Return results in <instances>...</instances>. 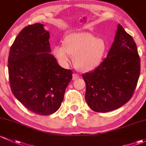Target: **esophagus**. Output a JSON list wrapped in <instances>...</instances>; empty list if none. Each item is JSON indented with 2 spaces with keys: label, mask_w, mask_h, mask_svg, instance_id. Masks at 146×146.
<instances>
[{
  "label": "esophagus",
  "mask_w": 146,
  "mask_h": 146,
  "mask_svg": "<svg viewBox=\"0 0 146 146\" xmlns=\"http://www.w3.org/2000/svg\"><path fill=\"white\" fill-rule=\"evenodd\" d=\"M79 77V76L78 74H72V79H73V80L77 79Z\"/></svg>",
  "instance_id": "obj_1"
}]
</instances>
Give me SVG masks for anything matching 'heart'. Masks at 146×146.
Returning a JSON list of instances; mask_svg holds the SVG:
<instances>
[{"label":"heart","mask_w":146,"mask_h":146,"mask_svg":"<svg viewBox=\"0 0 146 146\" xmlns=\"http://www.w3.org/2000/svg\"><path fill=\"white\" fill-rule=\"evenodd\" d=\"M62 45L52 48V54L58 63L67 67L71 55L75 67L82 72L91 71L98 67L107 51L104 40L88 32L68 34L63 39Z\"/></svg>","instance_id":"heart-1"}]
</instances>
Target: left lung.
Instances as JSON below:
<instances>
[{"label":"left lung","mask_w":146,"mask_h":146,"mask_svg":"<svg viewBox=\"0 0 146 146\" xmlns=\"http://www.w3.org/2000/svg\"><path fill=\"white\" fill-rule=\"evenodd\" d=\"M140 58L133 38L119 24L106 59L94 71L82 75L85 100L91 110L108 112L129 101L137 85Z\"/></svg>","instance_id":"obj_1"}]
</instances>
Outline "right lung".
I'll use <instances>...</instances> for the list:
<instances>
[{
	"instance_id": "right-lung-1",
	"label": "right lung",
	"mask_w": 146,
	"mask_h": 146,
	"mask_svg": "<svg viewBox=\"0 0 146 146\" xmlns=\"http://www.w3.org/2000/svg\"><path fill=\"white\" fill-rule=\"evenodd\" d=\"M50 34L40 23L19 33L10 50L8 73L13 95L29 111L49 115L61 106L72 72L50 54Z\"/></svg>"
}]
</instances>
